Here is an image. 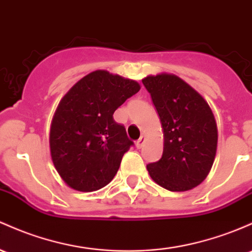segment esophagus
I'll use <instances>...</instances> for the list:
<instances>
[{
  "mask_svg": "<svg viewBox=\"0 0 252 252\" xmlns=\"http://www.w3.org/2000/svg\"><path fill=\"white\" fill-rule=\"evenodd\" d=\"M145 141H146V137L143 136V135H141L140 139L136 141V147L137 148H142L143 145H145Z\"/></svg>",
  "mask_w": 252,
  "mask_h": 252,
  "instance_id": "esophagus-1",
  "label": "esophagus"
}]
</instances>
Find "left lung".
<instances>
[{"mask_svg":"<svg viewBox=\"0 0 252 252\" xmlns=\"http://www.w3.org/2000/svg\"><path fill=\"white\" fill-rule=\"evenodd\" d=\"M142 84L151 93L164 134L159 161L147 165L151 178L170 191H187L206 179L214 162L218 128L208 103L173 74L149 75Z\"/></svg>","mask_w":252,"mask_h":252,"instance_id":"1","label":"left lung"}]
</instances>
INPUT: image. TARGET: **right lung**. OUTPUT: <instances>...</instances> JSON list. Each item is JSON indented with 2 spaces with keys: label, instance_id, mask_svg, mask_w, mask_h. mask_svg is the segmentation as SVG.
Listing matches in <instances>:
<instances>
[{
  "label": "right lung",
  "instance_id": "obj_1",
  "mask_svg": "<svg viewBox=\"0 0 252 252\" xmlns=\"http://www.w3.org/2000/svg\"><path fill=\"white\" fill-rule=\"evenodd\" d=\"M139 82L95 70L62 98L50 128V152L61 178L77 191H95L112 181L134 145L113 112L140 91Z\"/></svg>",
  "mask_w": 252,
  "mask_h": 252
}]
</instances>
